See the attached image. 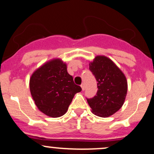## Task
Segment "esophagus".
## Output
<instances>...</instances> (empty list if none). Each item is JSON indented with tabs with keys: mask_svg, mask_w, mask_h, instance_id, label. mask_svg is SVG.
I'll return each instance as SVG.
<instances>
[{
	"mask_svg": "<svg viewBox=\"0 0 154 154\" xmlns=\"http://www.w3.org/2000/svg\"><path fill=\"white\" fill-rule=\"evenodd\" d=\"M80 86H81V88H82V91H85V85H84V84H82Z\"/></svg>",
	"mask_w": 154,
	"mask_h": 154,
	"instance_id": "esophagus-1",
	"label": "esophagus"
}]
</instances>
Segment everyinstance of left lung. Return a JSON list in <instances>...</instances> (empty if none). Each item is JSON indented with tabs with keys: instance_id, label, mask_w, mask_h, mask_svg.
<instances>
[{
	"instance_id": "1",
	"label": "left lung",
	"mask_w": 154,
	"mask_h": 154,
	"mask_svg": "<svg viewBox=\"0 0 154 154\" xmlns=\"http://www.w3.org/2000/svg\"><path fill=\"white\" fill-rule=\"evenodd\" d=\"M89 65L90 70L98 82L96 95L93 98H87L92 112L100 117L113 115L121 109L126 98V77L106 56H97Z\"/></svg>"
}]
</instances>
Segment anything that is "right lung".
<instances>
[{"mask_svg":"<svg viewBox=\"0 0 154 154\" xmlns=\"http://www.w3.org/2000/svg\"><path fill=\"white\" fill-rule=\"evenodd\" d=\"M66 69V64L61 59H52L35 70L29 79L35 105L51 117L66 114L75 95L82 91L80 86L75 84Z\"/></svg>","mask_w":154,"mask_h":154,"instance_id":"1","label":"right lung"}]
</instances>
